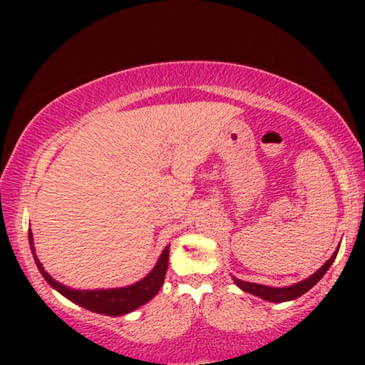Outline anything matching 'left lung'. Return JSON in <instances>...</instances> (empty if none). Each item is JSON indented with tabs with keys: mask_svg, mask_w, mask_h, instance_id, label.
Here are the masks:
<instances>
[{
	"mask_svg": "<svg viewBox=\"0 0 365 365\" xmlns=\"http://www.w3.org/2000/svg\"><path fill=\"white\" fill-rule=\"evenodd\" d=\"M336 254H338V250L333 255H331V257L328 259V262H326L319 271H316V273H314L312 276H309V278L304 279V282L292 284V287L271 288V287H264V284H257V283L242 282V279H237V278H235V283L242 288V290L252 293V295L261 297V299H264V300H269V302H287V300L297 299V297L304 295L305 292L311 290L314 284L319 282L322 276L326 274V271L329 269V266L333 264L334 257H336Z\"/></svg>",
	"mask_w": 365,
	"mask_h": 365,
	"instance_id": "obj_1",
	"label": "left lung"
}]
</instances>
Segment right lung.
Here are the masks:
<instances>
[{
	"label": "right lung",
	"mask_w": 365,
	"mask_h": 365,
	"mask_svg": "<svg viewBox=\"0 0 365 365\" xmlns=\"http://www.w3.org/2000/svg\"><path fill=\"white\" fill-rule=\"evenodd\" d=\"M29 242H31V249L34 252V242H32V232L29 230ZM168 257H170V247H166L163 250L161 257L150 273L145 276L144 279H140L139 283L130 284L125 288H113V290H94V292H81V290H72L68 287H63L61 283H58L56 279H53L51 276L44 271L43 264L39 262L37 255L34 252V259L37 267H39L41 274L44 276V279L51 287L56 288L58 292L63 293L66 299H70L72 302L82 305V307L89 309V311L106 314V316H123V314L132 312L133 309L140 307L142 304H145L148 300L153 299L154 295L159 292L163 282H165V274L168 271Z\"/></svg>",
	"instance_id": "obj_1"
}]
</instances>
